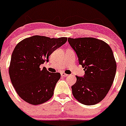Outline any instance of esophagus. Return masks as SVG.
<instances>
[{"label":"esophagus","instance_id":"1","mask_svg":"<svg viewBox=\"0 0 126 126\" xmlns=\"http://www.w3.org/2000/svg\"><path fill=\"white\" fill-rule=\"evenodd\" d=\"M61 76L64 77V78H65V77H67V76H68V74L64 73H61Z\"/></svg>","mask_w":126,"mask_h":126}]
</instances>
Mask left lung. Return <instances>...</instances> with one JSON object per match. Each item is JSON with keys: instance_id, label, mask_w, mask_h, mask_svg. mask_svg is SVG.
Returning <instances> with one entry per match:
<instances>
[{"instance_id": "8db88e82", "label": "left lung", "mask_w": 126, "mask_h": 126, "mask_svg": "<svg viewBox=\"0 0 126 126\" xmlns=\"http://www.w3.org/2000/svg\"><path fill=\"white\" fill-rule=\"evenodd\" d=\"M68 41L85 71L83 77L76 76L73 95L83 105H95L106 97L115 76L117 64L111 48L95 38H68Z\"/></svg>"}]
</instances>
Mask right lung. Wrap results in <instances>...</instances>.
Here are the masks:
<instances>
[{
  "mask_svg": "<svg viewBox=\"0 0 126 126\" xmlns=\"http://www.w3.org/2000/svg\"><path fill=\"white\" fill-rule=\"evenodd\" d=\"M67 41V37L50 38L34 35L24 39L12 53L9 74L18 95L28 103L36 105L48 101L53 95L59 73L48 72L40 65Z\"/></svg>",
  "mask_w": 126,
  "mask_h": 126,
  "instance_id": "add662e5",
  "label": "right lung"
}]
</instances>
